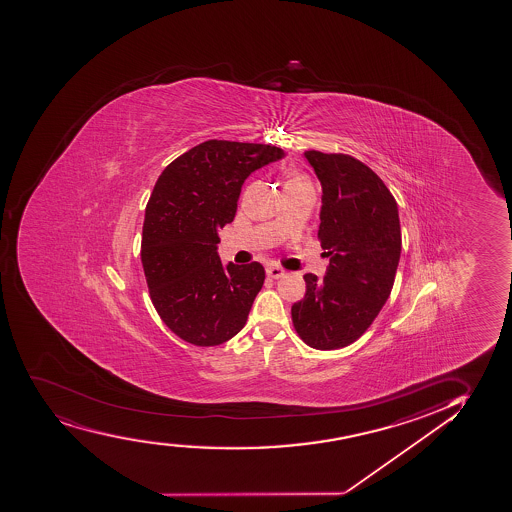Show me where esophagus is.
Wrapping results in <instances>:
<instances>
[{
    "label": "esophagus",
    "mask_w": 512,
    "mask_h": 512,
    "mask_svg": "<svg viewBox=\"0 0 512 512\" xmlns=\"http://www.w3.org/2000/svg\"><path fill=\"white\" fill-rule=\"evenodd\" d=\"M266 270V277L268 278H282L283 275H285V270H283L282 266L278 265H268L265 268Z\"/></svg>",
    "instance_id": "esophagus-1"
}]
</instances>
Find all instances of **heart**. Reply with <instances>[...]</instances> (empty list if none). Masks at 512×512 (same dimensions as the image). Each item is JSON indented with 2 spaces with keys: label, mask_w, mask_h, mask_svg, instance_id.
<instances>
[{
  "label": "heart",
  "mask_w": 512,
  "mask_h": 512,
  "mask_svg": "<svg viewBox=\"0 0 512 512\" xmlns=\"http://www.w3.org/2000/svg\"><path fill=\"white\" fill-rule=\"evenodd\" d=\"M300 181H304V179H302V177L300 176H290V179H288V183H300Z\"/></svg>",
  "instance_id": "obj_1"
}]
</instances>
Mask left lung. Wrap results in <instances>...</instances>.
<instances>
[{"mask_svg":"<svg viewBox=\"0 0 512 512\" xmlns=\"http://www.w3.org/2000/svg\"><path fill=\"white\" fill-rule=\"evenodd\" d=\"M318 176L319 239L329 258L319 280L307 273L306 295L292 306L295 331L318 350L347 347L386 304L401 254L398 205L376 172L343 153L304 152Z\"/></svg>","mask_w":512,"mask_h":512,"instance_id":"left-lung-1","label":"left lung"}]
</instances>
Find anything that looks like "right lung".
<instances>
[{"label":"right lung","instance_id":"add662e5","mask_svg":"<svg viewBox=\"0 0 512 512\" xmlns=\"http://www.w3.org/2000/svg\"><path fill=\"white\" fill-rule=\"evenodd\" d=\"M283 155L271 145L208 140L160 174L145 210L141 263L153 306L184 341L215 347L244 328L265 268L224 265L218 230L234 220L247 177Z\"/></svg>","mask_w":512,"mask_h":512}]
</instances>
